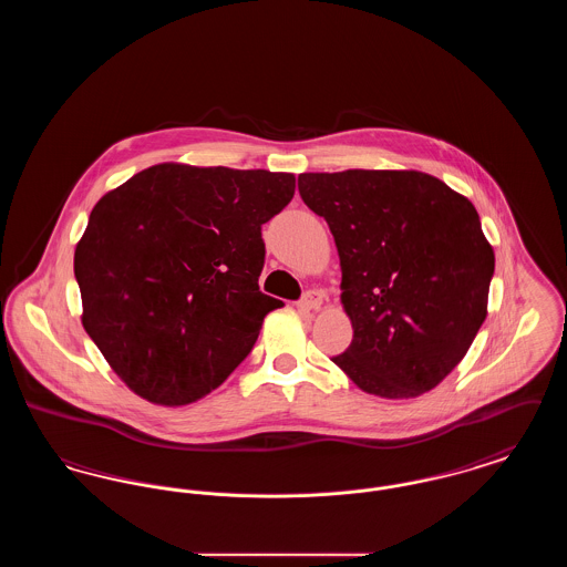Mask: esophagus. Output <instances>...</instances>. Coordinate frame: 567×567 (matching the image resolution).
Returning <instances> with one entry per match:
<instances>
[{
    "label": "esophagus",
    "mask_w": 567,
    "mask_h": 567,
    "mask_svg": "<svg viewBox=\"0 0 567 567\" xmlns=\"http://www.w3.org/2000/svg\"><path fill=\"white\" fill-rule=\"evenodd\" d=\"M321 303H323V296L319 291H308L306 296L301 297L299 308L306 312H312V310H319Z\"/></svg>",
    "instance_id": "esophagus-1"
}]
</instances>
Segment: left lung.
Segmentation results:
<instances>
[{
  "mask_svg": "<svg viewBox=\"0 0 567 567\" xmlns=\"http://www.w3.org/2000/svg\"><path fill=\"white\" fill-rule=\"evenodd\" d=\"M342 268L351 347L331 361L378 398L432 391L486 319L495 255L472 202L414 169L299 174Z\"/></svg>",
  "mask_w": 567,
  "mask_h": 567,
  "instance_id": "8db88e82",
  "label": "left lung"
}]
</instances>
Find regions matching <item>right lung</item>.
Listing matches in <instances>:
<instances>
[{
  "instance_id": "add662e5",
  "label": "right lung",
  "mask_w": 567,
  "mask_h": 567,
  "mask_svg": "<svg viewBox=\"0 0 567 567\" xmlns=\"http://www.w3.org/2000/svg\"><path fill=\"white\" fill-rule=\"evenodd\" d=\"M296 193L268 169L159 163L106 193L74 252L82 327L140 398L202 400L282 301L259 291L261 225Z\"/></svg>"
}]
</instances>
